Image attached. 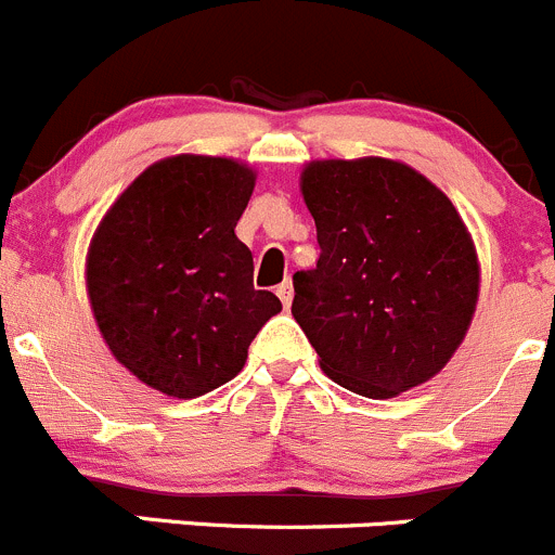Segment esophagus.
<instances>
[{"instance_id": "esophagus-1", "label": "esophagus", "mask_w": 555, "mask_h": 555, "mask_svg": "<svg viewBox=\"0 0 555 555\" xmlns=\"http://www.w3.org/2000/svg\"><path fill=\"white\" fill-rule=\"evenodd\" d=\"M275 294L280 296V301H283V307H291V299H294V283H291V280H283L275 288Z\"/></svg>"}]
</instances>
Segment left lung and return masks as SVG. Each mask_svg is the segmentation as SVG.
<instances>
[{"instance_id":"1","label":"left lung","mask_w":555,"mask_h":555,"mask_svg":"<svg viewBox=\"0 0 555 555\" xmlns=\"http://www.w3.org/2000/svg\"><path fill=\"white\" fill-rule=\"evenodd\" d=\"M301 194L321 256L294 275L291 312L321 370L370 399L437 375L469 328L480 280L451 199L388 158L312 162Z\"/></svg>"}]
</instances>
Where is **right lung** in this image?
<instances>
[{
  "label": "right lung",
  "instance_id": "right-lung-1",
  "mask_svg": "<svg viewBox=\"0 0 555 555\" xmlns=\"http://www.w3.org/2000/svg\"><path fill=\"white\" fill-rule=\"evenodd\" d=\"M254 180L232 158H164L93 234L99 332L131 375L167 397L194 399L232 380L259 328L283 310L272 291L254 288V256L234 234Z\"/></svg>",
  "mask_w": 555,
  "mask_h": 555
}]
</instances>
